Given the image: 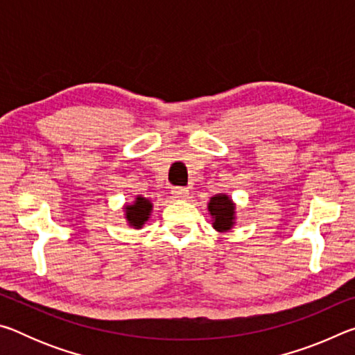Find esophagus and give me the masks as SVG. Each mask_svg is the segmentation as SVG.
Returning a JSON list of instances; mask_svg holds the SVG:
<instances>
[{
    "instance_id": "34e87169",
    "label": "esophagus",
    "mask_w": 355,
    "mask_h": 355,
    "mask_svg": "<svg viewBox=\"0 0 355 355\" xmlns=\"http://www.w3.org/2000/svg\"><path fill=\"white\" fill-rule=\"evenodd\" d=\"M189 194V189L188 188H173L172 189V196L173 199H186Z\"/></svg>"
}]
</instances>
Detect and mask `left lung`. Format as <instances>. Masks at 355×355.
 I'll use <instances>...</instances> for the list:
<instances>
[{"instance_id":"left-lung-1","label":"left lung","mask_w":355,"mask_h":355,"mask_svg":"<svg viewBox=\"0 0 355 355\" xmlns=\"http://www.w3.org/2000/svg\"><path fill=\"white\" fill-rule=\"evenodd\" d=\"M208 211L213 218V228L225 233L236 224V205L227 194H216L209 199Z\"/></svg>"}]
</instances>
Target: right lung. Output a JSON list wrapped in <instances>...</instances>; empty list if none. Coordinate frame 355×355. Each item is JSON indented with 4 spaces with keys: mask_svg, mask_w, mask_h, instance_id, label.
<instances>
[{
    "mask_svg": "<svg viewBox=\"0 0 355 355\" xmlns=\"http://www.w3.org/2000/svg\"><path fill=\"white\" fill-rule=\"evenodd\" d=\"M152 202L142 196H136V199L133 202L127 203V205L123 207L125 219H127L130 227L139 230V228H142V225L148 220L150 214H152Z\"/></svg>",
    "mask_w": 355,
    "mask_h": 355,
    "instance_id": "right-lung-1",
    "label": "right lung"
}]
</instances>
